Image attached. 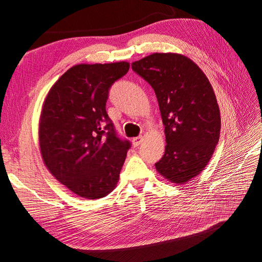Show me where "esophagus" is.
Wrapping results in <instances>:
<instances>
[{"instance_id": "esophagus-1", "label": "esophagus", "mask_w": 262, "mask_h": 262, "mask_svg": "<svg viewBox=\"0 0 262 262\" xmlns=\"http://www.w3.org/2000/svg\"><path fill=\"white\" fill-rule=\"evenodd\" d=\"M142 141H143V137H137V138H133L132 139V144H133V146L134 147H137V146H139L141 143H142Z\"/></svg>"}]
</instances>
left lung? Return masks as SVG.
<instances>
[{
    "mask_svg": "<svg viewBox=\"0 0 262 262\" xmlns=\"http://www.w3.org/2000/svg\"><path fill=\"white\" fill-rule=\"evenodd\" d=\"M132 70L153 87L164 124L166 146L156 170L185 184L204 169L220 139L221 117L208 77L177 53H153Z\"/></svg>",
    "mask_w": 262,
    "mask_h": 262,
    "instance_id": "1",
    "label": "left lung"
}]
</instances>
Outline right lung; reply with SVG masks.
I'll list each match as a JSON object with an SVG mask.
<instances>
[{
	"label": "right lung",
	"mask_w": 262,
	"mask_h": 262,
	"mask_svg": "<svg viewBox=\"0 0 262 262\" xmlns=\"http://www.w3.org/2000/svg\"><path fill=\"white\" fill-rule=\"evenodd\" d=\"M129 68L128 62L74 66L43 102L39 121L43 163L55 179L86 199L113 191L131 147L118 137L106 112L110 87Z\"/></svg>",
	"instance_id": "1"
}]
</instances>
